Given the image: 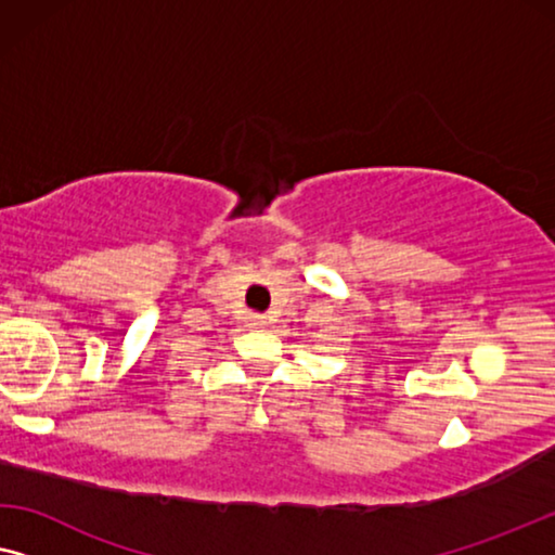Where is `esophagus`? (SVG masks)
Returning <instances> with one entry per match:
<instances>
[{
  "label": "esophagus",
  "mask_w": 555,
  "mask_h": 555,
  "mask_svg": "<svg viewBox=\"0 0 555 555\" xmlns=\"http://www.w3.org/2000/svg\"><path fill=\"white\" fill-rule=\"evenodd\" d=\"M251 324L256 326V330H261V326H267V322H263L261 314H251Z\"/></svg>",
  "instance_id": "esophagus-1"
}]
</instances>
